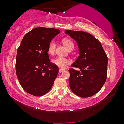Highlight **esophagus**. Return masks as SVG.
<instances>
[{
  "mask_svg": "<svg viewBox=\"0 0 124 124\" xmlns=\"http://www.w3.org/2000/svg\"><path fill=\"white\" fill-rule=\"evenodd\" d=\"M64 70V69H61V68H60V69H59V73H62V72H63Z\"/></svg>",
  "mask_w": 124,
  "mask_h": 124,
  "instance_id": "esophagus-1",
  "label": "esophagus"
}]
</instances>
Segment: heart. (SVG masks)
I'll return each instance as SVG.
<instances>
[{
  "instance_id": "obj_1",
  "label": "heart",
  "mask_w": 124,
  "mask_h": 124,
  "mask_svg": "<svg viewBox=\"0 0 124 124\" xmlns=\"http://www.w3.org/2000/svg\"><path fill=\"white\" fill-rule=\"evenodd\" d=\"M62 43L67 48L69 49L74 47L73 43L72 42V40L67 38H64L62 40ZM56 48V43L54 40H51L49 42L48 45V52L51 55H53L55 52ZM52 62L54 65H56L57 67L60 68H65L68 65L71 63V61L68 59L62 57H57L56 58L52 60Z\"/></svg>"
}]
</instances>
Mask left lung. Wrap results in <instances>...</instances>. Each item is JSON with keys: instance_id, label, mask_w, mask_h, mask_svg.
<instances>
[{"instance_id": "left-lung-1", "label": "left lung", "mask_w": 124, "mask_h": 124, "mask_svg": "<svg viewBox=\"0 0 124 124\" xmlns=\"http://www.w3.org/2000/svg\"><path fill=\"white\" fill-rule=\"evenodd\" d=\"M77 43L79 56L72 65L80 70L69 69V85L73 93L82 98L96 94L104 85L107 74L108 59L101 44L90 34L65 30Z\"/></svg>"}]
</instances>
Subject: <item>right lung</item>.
<instances>
[{"label": "right lung", "mask_w": 124, "mask_h": 124, "mask_svg": "<svg viewBox=\"0 0 124 124\" xmlns=\"http://www.w3.org/2000/svg\"><path fill=\"white\" fill-rule=\"evenodd\" d=\"M60 30L39 27L25 35L17 52L16 71L23 89L35 96L43 95L51 89L59 72L50 62L48 45Z\"/></svg>", "instance_id": "add662e5"}]
</instances>
